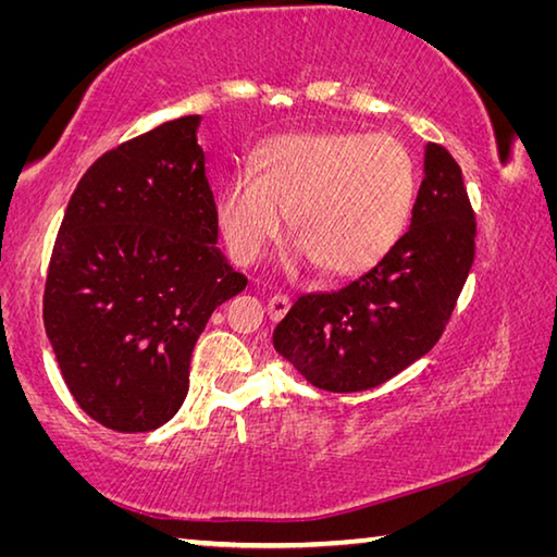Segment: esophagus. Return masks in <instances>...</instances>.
Returning a JSON list of instances; mask_svg holds the SVG:
<instances>
[{"instance_id": "esophagus-1", "label": "esophagus", "mask_w": 557, "mask_h": 557, "mask_svg": "<svg viewBox=\"0 0 557 557\" xmlns=\"http://www.w3.org/2000/svg\"><path fill=\"white\" fill-rule=\"evenodd\" d=\"M287 309H289V297H285V295H275V297H270V301H268V314H270V319H282L287 314Z\"/></svg>"}]
</instances>
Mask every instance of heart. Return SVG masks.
Wrapping results in <instances>:
<instances>
[{"mask_svg": "<svg viewBox=\"0 0 557 557\" xmlns=\"http://www.w3.org/2000/svg\"><path fill=\"white\" fill-rule=\"evenodd\" d=\"M414 199V164L391 135L295 132L252 157L219 199V225L231 256L256 262L287 213L299 256L332 277L358 275L398 243Z\"/></svg>", "mask_w": 557, "mask_h": 557, "instance_id": "1", "label": "heart"}]
</instances>
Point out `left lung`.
I'll return each mask as SVG.
<instances>
[{"instance_id": "left-lung-1", "label": "left lung", "mask_w": 557, "mask_h": 557, "mask_svg": "<svg viewBox=\"0 0 557 557\" xmlns=\"http://www.w3.org/2000/svg\"><path fill=\"white\" fill-rule=\"evenodd\" d=\"M476 219L461 169L428 143L410 228L379 265L336 292L301 295L272 344L329 393L391 381L440 342L476 252Z\"/></svg>"}]
</instances>
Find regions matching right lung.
I'll return each instance as SVG.
<instances>
[{"label": "right lung", "mask_w": 557, "mask_h": 557, "mask_svg": "<svg viewBox=\"0 0 557 557\" xmlns=\"http://www.w3.org/2000/svg\"><path fill=\"white\" fill-rule=\"evenodd\" d=\"M199 122L169 120L96 159L53 243L46 336L81 410L115 432L174 418L201 332L248 285L215 248Z\"/></svg>", "instance_id": "1"}]
</instances>
